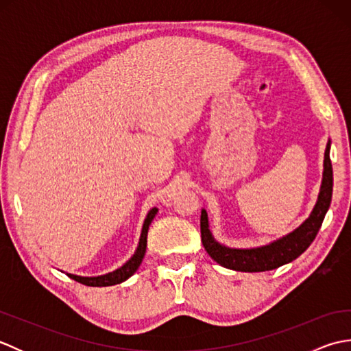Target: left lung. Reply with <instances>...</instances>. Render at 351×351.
Returning <instances> with one entry per match:
<instances>
[{
  "mask_svg": "<svg viewBox=\"0 0 351 351\" xmlns=\"http://www.w3.org/2000/svg\"><path fill=\"white\" fill-rule=\"evenodd\" d=\"M329 151L330 143H327L324 152V173L322 190H319V196L314 211L311 213L306 221L300 228H297L294 232L280 238L278 241L264 245V247L250 250L228 249L214 241L210 229H208L206 211L202 210V214H200V238H202V244L208 255L215 263L230 268V270L249 273L273 270V268H278L283 264L291 263L295 258H299L309 247L311 243L315 240L318 230L323 225L324 215L330 206L333 190V170Z\"/></svg>",
  "mask_w": 351,
  "mask_h": 351,
  "instance_id": "left-lung-1",
  "label": "left lung"
}]
</instances>
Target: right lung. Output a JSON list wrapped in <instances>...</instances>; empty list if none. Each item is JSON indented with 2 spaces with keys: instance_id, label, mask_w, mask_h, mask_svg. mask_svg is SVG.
Segmentation results:
<instances>
[{
  "instance_id": "add662e5",
  "label": "right lung",
  "mask_w": 351,
  "mask_h": 351,
  "mask_svg": "<svg viewBox=\"0 0 351 351\" xmlns=\"http://www.w3.org/2000/svg\"><path fill=\"white\" fill-rule=\"evenodd\" d=\"M156 213H158L156 208H152V210L149 211L147 217L143 223V229H141L138 247H137L136 253H134V256L123 267L117 268V270L113 273L98 276V278H80V276L68 274L69 278L80 282V283H83V285H87V287H110V285H116V283H121V282L128 279L130 276H132L137 271V268L140 267L141 261H143L145 252H146V243H147V229H149V225H151V221L154 220Z\"/></svg>"
}]
</instances>
